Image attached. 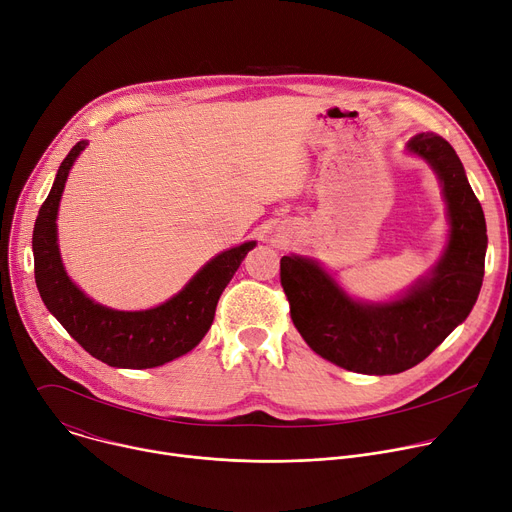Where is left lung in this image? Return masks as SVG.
Masks as SVG:
<instances>
[{"label": "left lung", "instance_id": "left-lung-1", "mask_svg": "<svg viewBox=\"0 0 512 512\" xmlns=\"http://www.w3.org/2000/svg\"><path fill=\"white\" fill-rule=\"evenodd\" d=\"M406 151L437 174L449 217V240L426 277L383 303L352 299L322 264L281 258V285L291 320L307 346L342 369L396 375L424 361L465 318L484 281L486 219L455 149L435 133H420Z\"/></svg>", "mask_w": 512, "mask_h": 512}]
</instances>
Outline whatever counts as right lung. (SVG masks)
Instances as JSON below:
<instances>
[{
	"label": "right lung",
	"mask_w": 512,
	"mask_h": 512,
	"mask_svg": "<svg viewBox=\"0 0 512 512\" xmlns=\"http://www.w3.org/2000/svg\"><path fill=\"white\" fill-rule=\"evenodd\" d=\"M88 141L75 143L61 162L53 188L38 211L32 252L34 279L47 309L90 355L110 367L151 369L190 352L209 332L217 301L256 242H244L211 258L166 303L121 311L92 301L65 272L57 244V213L73 162Z\"/></svg>",
	"instance_id": "add662e5"
}]
</instances>
